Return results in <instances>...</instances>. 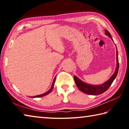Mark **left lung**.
Wrapping results in <instances>:
<instances>
[{
    "mask_svg": "<svg viewBox=\"0 0 129 129\" xmlns=\"http://www.w3.org/2000/svg\"><path fill=\"white\" fill-rule=\"evenodd\" d=\"M105 35L107 36H108L113 41V38L111 35L109 33L108 30L105 29ZM117 51H116V60H117V66L116 68H115V71L113 75L111 76L110 78L106 81V82L100 85H90L87 83L82 81V80H81L79 78H78L77 76H74V80L76 82V84L78 88L82 91V92L87 94L89 95H99L104 93L105 91H106L109 88V87L111 86V85L114 81L115 77L117 76L118 72L119 69V61H118V54L117 48L116 47Z\"/></svg>",
    "mask_w": 129,
    "mask_h": 129,
    "instance_id": "1",
    "label": "left lung"
}]
</instances>
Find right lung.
<instances>
[{"label":"right lung","instance_id":"obj_1","mask_svg":"<svg viewBox=\"0 0 129 129\" xmlns=\"http://www.w3.org/2000/svg\"><path fill=\"white\" fill-rule=\"evenodd\" d=\"M55 79H56V77H54V80L53 81V82H52V86H51V88H50L49 90L48 91H46V92L43 93V94H41L40 95H35V96H33V97H30V98H39V97H44V96L46 95L47 94H48L50 93L53 90V86H54V82H55Z\"/></svg>","mask_w":129,"mask_h":129}]
</instances>
